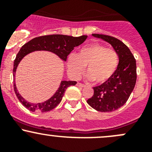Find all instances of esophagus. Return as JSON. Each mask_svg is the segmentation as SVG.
<instances>
[{
    "label": "esophagus",
    "instance_id": "34e87169",
    "mask_svg": "<svg viewBox=\"0 0 152 152\" xmlns=\"http://www.w3.org/2000/svg\"><path fill=\"white\" fill-rule=\"evenodd\" d=\"M77 86H80V87H84V86H85V85H84V84L80 83H77Z\"/></svg>",
    "mask_w": 152,
    "mask_h": 152
}]
</instances>
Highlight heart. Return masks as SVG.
<instances>
[{
    "instance_id": "1",
    "label": "heart",
    "mask_w": 152,
    "mask_h": 152,
    "mask_svg": "<svg viewBox=\"0 0 152 152\" xmlns=\"http://www.w3.org/2000/svg\"><path fill=\"white\" fill-rule=\"evenodd\" d=\"M119 64V55L114 49L100 43L83 46L78 53L71 54L67 58V69L74 79L80 77L87 66V78L97 83L109 80L115 75Z\"/></svg>"
}]
</instances>
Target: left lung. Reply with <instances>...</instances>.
Instances as JSON below:
<instances>
[{
  "label": "left lung",
  "mask_w": 152,
  "mask_h": 152,
  "mask_svg": "<svg viewBox=\"0 0 152 152\" xmlns=\"http://www.w3.org/2000/svg\"><path fill=\"white\" fill-rule=\"evenodd\" d=\"M92 35L112 45L119 55V64L112 78L101 85L93 87L94 94L87 100V103L98 112H113L126 103L134 88L137 80L136 60L126 45L116 37L100 34Z\"/></svg>",
  "instance_id": "1"
}]
</instances>
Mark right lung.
Segmentation results:
<instances>
[{"mask_svg": "<svg viewBox=\"0 0 152 152\" xmlns=\"http://www.w3.org/2000/svg\"><path fill=\"white\" fill-rule=\"evenodd\" d=\"M86 38L87 35L73 37V36L64 35V34H49V35L40 36L31 39L22 46L15 59L13 76H15L16 69L22 58L30 52L40 50L49 51L56 54L61 59L66 61L67 56L69 55L70 52L76 46L82 44ZM76 83V81H61L60 87L51 98L43 103H37V104L27 102L18 93L16 88L15 83H14L13 86H14V91L19 101L27 109L31 112H46L55 109L61 103L66 89L70 86H75Z\"/></svg>", "mask_w": 152, "mask_h": 152, "instance_id": "1", "label": "right lung"}]
</instances>
